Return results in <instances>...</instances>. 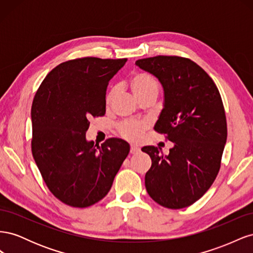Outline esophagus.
Segmentation results:
<instances>
[{
  "instance_id": "obj_1",
  "label": "esophagus",
  "mask_w": 253,
  "mask_h": 253,
  "mask_svg": "<svg viewBox=\"0 0 253 253\" xmlns=\"http://www.w3.org/2000/svg\"><path fill=\"white\" fill-rule=\"evenodd\" d=\"M140 151L139 147H137V145H131V149H129V152L132 153V154H136V153H138Z\"/></svg>"
}]
</instances>
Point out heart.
<instances>
[{
    "mask_svg": "<svg viewBox=\"0 0 253 253\" xmlns=\"http://www.w3.org/2000/svg\"><path fill=\"white\" fill-rule=\"evenodd\" d=\"M129 89L133 95L141 100L143 98L154 96L157 97L159 85L156 79L147 73H136L128 81ZM116 96V90L111 89L105 98V104L110 105ZM148 128V124L144 121H126L119 126V133L126 139L138 141L142 133Z\"/></svg>",
    "mask_w": 253,
    "mask_h": 253,
    "instance_id": "b5f03b06",
    "label": "heart"
}]
</instances>
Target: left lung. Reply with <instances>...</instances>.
Masks as SVG:
<instances>
[{
  "mask_svg": "<svg viewBox=\"0 0 253 253\" xmlns=\"http://www.w3.org/2000/svg\"><path fill=\"white\" fill-rule=\"evenodd\" d=\"M135 64L152 74L164 88V108L155 131L173 142L169 155L148 145L152 159L144 183L160 206L181 209L208 191L220 168L227 140V121L215 83L192 60L157 56Z\"/></svg>",
  "mask_w": 253,
  "mask_h": 253,
  "instance_id": "left-lung-1",
  "label": "left lung"
}]
</instances>
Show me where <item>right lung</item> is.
Here are the masks:
<instances>
[{
    "mask_svg": "<svg viewBox=\"0 0 253 253\" xmlns=\"http://www.w3.org/2000/svg\"><path fill=\"white\" fill-rule=\"evenodd\" d=\"M126 61H66L46 76L34 98L33 156L50 192L68 206L101 201L128 154L125 140L110 138L99 147L85 135L89 119L105 114L108 84Z\"/></svg>",
    "mask_w": 253,
    "mask_h": 253,
    "instance_id": "right-lung-1",
    "label": "right lung"
}]
</instances>
